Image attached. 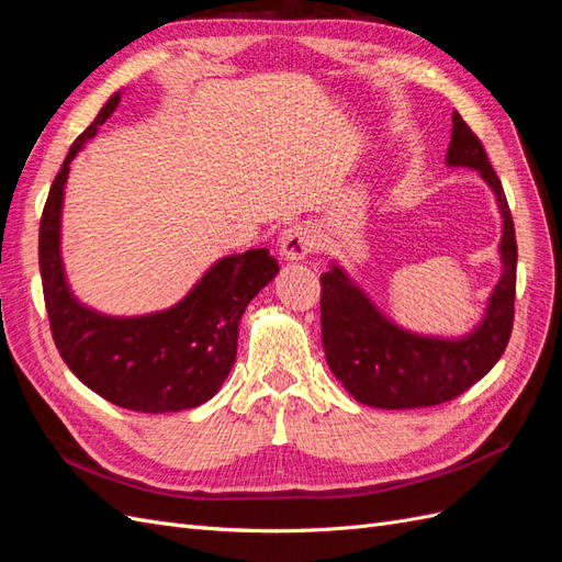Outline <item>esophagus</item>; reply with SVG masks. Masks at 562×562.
Returning <instances> with one entry per match:
<instances>
[{
	"mask_svg": "<svg viewBox=\"0 0 562 562\" xmlns=\"http://www.w3.org/2000/svg\"><path fill=\"white\" fill-rule=\"evenodd\" d=\"M314 248H316V236L307 225L288 227L279 239V250L285 262H300L307 258Z\"/></svg>",
	"mask_w": 562,
	"mask_h": 562,
	"instance_id": "obj_1",
	"label": "esophagus"
}]
</instances>
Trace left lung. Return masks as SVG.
<instances>
[{
    "instance_id": "8db88e82",
    "label": "left lung",
    "mask_w": 562,
    "mask_h": 562,
    "mask_svg": "<svg viewBox=\"0 0 562 562\" xmlns=\"http://www.w3.org/2000/svg\"><path fill=\"white\" fill-rule=\"evenodd\" d=\"M448 168H471L495 194L502 215L499 281L483 316L464 335H427L389 318L337 260L321 274V339L333 375L370 407L405 411L450 401L485 378L499 361L514 326L516 232L502 182L481 140L457 112L446 155Z\"/></svg>"
}]
</instances>
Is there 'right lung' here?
<instances>
[{
  "mask_svg": "<svg viewBox=\"0 0 562 562\" xmlns=\"http://www.w3.org/2000/svg\"><path fill=\"white\" fill-rule=\"evenodd\" d=\"M110 95L93 124L72 143L40 227V271L54 342L75 375L98 396L135 413H178L211 401L236 361L248 302L279 274L267 248L215 260L168 310L112 316L83 304L65 274L63 201L70 164L116 110Z\"/></svg>",
  "mask_w": 562,
  "mask_h": 562,
  "instance_id": "1",
  "label": "right lung"
}]
</instances>
